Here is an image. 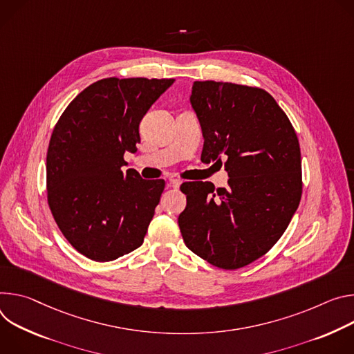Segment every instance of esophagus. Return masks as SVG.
Listing matches in <instances>:
<instances>
[{
  "label": "esophagus",
  "instance_id": "esophagus-1",
  "mask_svg": "<svg viewBox=\"0 0 354 354\" xmlns=\"http://www.w3.org/2000/svg\"><path fill=\"white\" fill-rule=\"evenodd\" d=\"M181 185V181L177 180V178H170L169 180V187H173V188H180Z\"/></svg>",
  "mask_w": 354,
  "mask_h": 354
}]
</instances>
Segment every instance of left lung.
Here are the masks:
<instances>
[{"label": "left lung", "mask_w": 354, "mask_h": 354, "mask_svg": "<svg viewBox=\"0 0 354 354\" xmlns=\"http://www.w3.org/2000/svg\"><path fill=\"white\" fill-rule=\"evenodd\" d=\"M189 102L203 131L201 160H225L229 180L226 188L184 183L178 226L191 252L219 268H241L277 243L299 205L298 138L261 88L195 82Z\"/></svg>", "instance_id": "obj_1"}]
</instances>
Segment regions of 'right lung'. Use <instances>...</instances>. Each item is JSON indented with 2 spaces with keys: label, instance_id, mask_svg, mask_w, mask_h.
Here are the masks:
<instances>
[{
  "label": "right lung",
  "instance_id": "add662e5",
  "mask_svg": "<svg viewBox=\"0 0 354 354\" xmlns=\"http://www.w3.org/2000/svg\"><path fill=\"white\" fill-rule=\"evenodd\" d=\"M173 78H102L78 94L56 124L46 157L48 203L71 246L111 261L143 243L165 180H143L125 151L140 142L139 124Z\"/></svg>",
  "mask_w": 354,
  "mask_h": 354
}]
</instances>
